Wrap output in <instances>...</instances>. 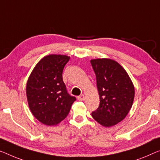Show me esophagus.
I'll use <instances>...</instances> for the list:
<instances>
[{"instance_id":"1","label":"esophagus","mask_w":160,"mask_h":160,"mask_svg":"<svg viewBox=\"0 0 160 160\" xmlns=\"http://www.w3.org/2000/svg\"><path fill=\"white\" fill-rule=\"evenodd\" d=\"M77 99L78 101H83V99H84V95L78 96V97H77Z\"/></svg>"}]
</instances>
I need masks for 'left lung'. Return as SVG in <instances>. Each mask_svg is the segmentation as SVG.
Here are the masks:
<instances>
[{
	"label": "left lung",
	"mask_w": 160,
	"mask_h": 160,
	"mask_svg": "<svg viewBox=\"0 0 160 160\" xmlns=\"http://www.w3.org/2000/svg\"><path fill=\"white\" fill-rule=\"evenodd\" d=\"M97 78L99 107L92 116L104 127H112L124 119L132 108L134 87L122 66L108 58L91 61Z\"/></svg>",
	"instance_id": "left-lung-1"
}]
</instances>
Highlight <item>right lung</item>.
Returning a JSON list of instances; mask_svg holds the SVG:
<instances>
[{"instance_id": "right-lung-1", "label": "right lung", "mask_w": 160, "mask_h": 160, "mask_svg": "<svg viewBox=\"0 0 160 160\" xmlns=\"http://www.w3.org/2000/svg\"><path fill=\"white\" fill-rule=\"evenodd\" d=\"M69 57L49 55L33 68L26 85V95L32 114L46 125H56L68 114L77 99L68 93L62 73Z\"/></svg>"}]
</instances>
